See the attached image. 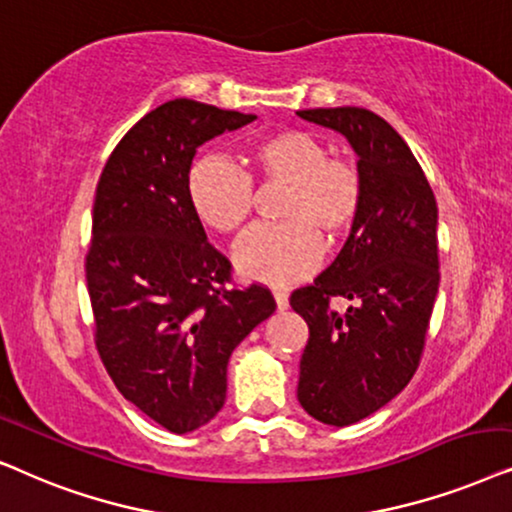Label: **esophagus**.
Masks as SVG:
<instances>
[{"instance_id":"esophagus-1","label":"esophagus","mask_w":512,"mask_h":512,"mask_svg":"<svg viewBox=\"0 0 512 512\" xmlns=\"http://www.w3.org/2000/svg\"><path fill=\"white\" fill-rule=\"evenodd\" d=\"M274 299H276V309L278 311L288 309V292H285V290H274Z\"/></svg>"}]
</instances>
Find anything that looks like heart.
<instances>
[{"instance_id": "heart-1", "label": "heart", "mask_w": 512, "mask_h": 512, "mask_svg": "<svg viewBox=\"0 0 512 512\" xmlns=\"http://www.w3.org/2000/svg\"><path fill=\"white\" fill-rule=\"evenodd\" d=\"M252 175L288 185L278 215L285 222L262 224L236 245L238 271L252 281L290 285L304 278L330 241L356 224L363 208V177L351 161L330 156L318 135L276 131L248 149ZM187 196L206 227L236 234L248 222L255 201L250 173L224 156H201L187 175Z\"/></svg>"}]
</instances>
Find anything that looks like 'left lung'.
Returning a JSON list of instances; mask_svg holds the SVG:
<instances>
[{
  "mask_svg": "<svg viewBox=\"0 0 512 512\" xmlns=\"http://www.w3.org/2000/svg\"><path fill=\"white\" fill-rule=\"evenodd\" d=\"M297 114L342 133L363 177V208L337 260L290 295L309 325L299 405L323 424L351 426L391 403L419 367L440 285L438 206L412 149L370 109ZM332 296L354 304L335 312Z\"/></svg>",
  "mask_w": 512,
  "mask_h": 512,
  "instance_id": "1",
  "label": "left lung"
}]
</instances>
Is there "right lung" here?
<instances>
[{
  "instance_id": "right-lung-1",
  "label": "right lung",
  "mask_w": 512,
  "mask_h": 512,
  "mask_svg": "<svg viewBox=\"0 0 512 512\" xmlns=\"http://www.w3.org/2000/svg\"><path fill=\"white\" fill-rule=\"evenodd\" d=\"M250 121L206 102H163L121 138L95 189V346L121 395L170 433L222 410L231 351L276 311L264 285H231V262L187 196L196 149Z\"/></svg>"
}]
</instances>
